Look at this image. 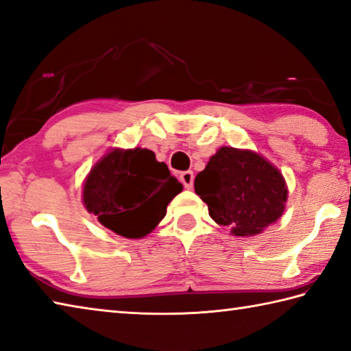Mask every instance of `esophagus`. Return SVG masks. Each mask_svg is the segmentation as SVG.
<instances>
[{"label":"esophagus","instance_id":"esophagus-1","mask_svg":"<svg viewBox=\"0 0 351 351\" xmlns=\"http://www.w3.org/2000/svg\"><path fill=\"white\" fill-rule=\"evenodd\" d=\"M180 178H181V181H182V184H184V187H185V189H191V187H193V181H195V175H193V171H191V170L182 171Z\"/></svg>","mask_w":351,"mask_h":351}]
</instances>
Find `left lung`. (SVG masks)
Segmentation results:
<instances>
[{
	"instance_id": "left-lung-1",
	"label": "left lung",
	"mask_w": 351,
	"mask_h": 351,
	"mask_svg": "<svg viewBox=\"0 0 351 351\" xmlns=\"http://www.w3.org/2000/svg\"><path fill=\"white\" fill-rule=\"evenodd\" d=\"M210 217L231 236L252 237L283 216L287 185L281 171L250 149L223 146L195 178Z\"/></svg>"
}]
</instances>
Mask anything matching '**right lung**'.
<instances>
[{
	"instance_id": "1",
	"label": "right lung",
	"mask_w": 351,
	"mask_h": 351,
	"mask_svg": "<svg viewBox=\"0 0 351 351\" xmlns=\"http://www.w3.org/2000/svg\"><path fill=\"white\" fill-rule=\"evenodd\" d=\"M181 191L182 184L152 150L114 147L89 170L82 202L115 234L141 239L156 228Z\"/></svg>"
}]
</instances>
